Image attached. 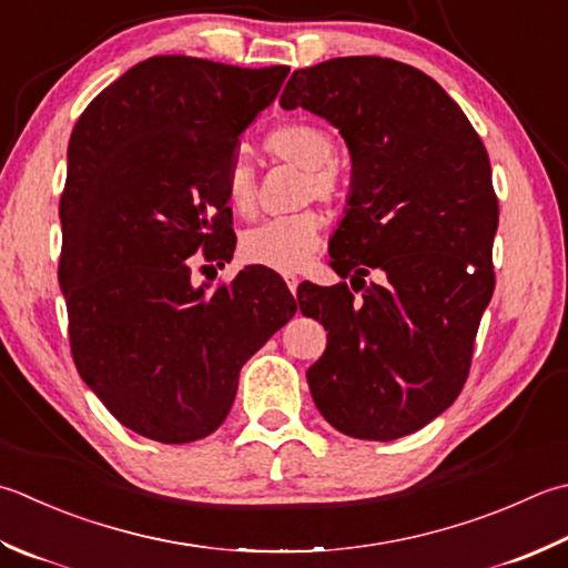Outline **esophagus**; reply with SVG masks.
Wrapping results in <instances>:
<instances>
[{"label":"esophagus","instance_id":"obj_1","mask_svg":"<svg viewBox=\"0 0 568 568\" xmlns=\"http://www.w3.org/2000/svg\"><path fill=\"white\" fill-rule=\"evenodd\" d=\"M283 277H285L287 287H291V293H295V291H297V285H300V277H297L295 273H283Z\"/></svg>","mask_w":568,"mask_h":568}]
</instances>
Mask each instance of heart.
<instances>
[{"label":"heart","mask_w":568,"mask_h":568,"mask_svg":"<svg viewBox=\"0 0 568 568\" xmlns=\"http://www.w3.org/2000/svg\"><path fill=\"white\" fill-rule=\"evenodd\" d=\"M265 150L273 158L293 162L305 170L300 202L320 199L335 202L342 192L339 170L332 162L335 142L329 132L313 122H285L265 135ZM224 194L233 214L251 216L255 209V176L243 158H233L224 172ZM322 219L315 209H300L293 214L265 219L241 236L243 261L265 265V268L291 273L307 261L320 243Z\"/></svg>","instance_id":"1"}]
</instances>
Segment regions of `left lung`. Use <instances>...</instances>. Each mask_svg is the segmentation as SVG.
<instances>
[{
    "instance_id": "1",
    "label": "left lung",
    "mask_w": 568,
    "mask_h": 568,
    "mask_svg": "<svg viewBox=\"0 0 568 568\" xmlns=\"http://www.w3.org/2000/svg\"><path fill=\"white\" fill-rule=\"evenodd\" d=\"M281 105L329 120L352 154L349 209L329 241L342 283L297 287L303 315L327 329L307 369L313 402L344 436H408L463 392L495 291L490 158L430 75L382 55L295 71Z\"/></svg>"
}]
</instances>
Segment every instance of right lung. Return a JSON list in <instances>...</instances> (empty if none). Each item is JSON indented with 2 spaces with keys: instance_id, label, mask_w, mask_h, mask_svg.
<instances>
[{
  "instance_id": "add662e5",
  "label": "right lung",
  "mask_w": 568,
  "mask_h": 568,
  "mask_svg": "<svg viewBox=\"0 0 568 568\" xmlns=\"http://www.w3.org/2000/svg\"><path fill=\"white\" fill-rule=\"evenodd\" d=\"M287 73L152 55L100 91L71 132L59 283L73 364L150 440L214 433L241 366L297 310L263 265L216 287L192 281L194 263L233 258L224 172Z\"/></svg>"
}]
</instances>
